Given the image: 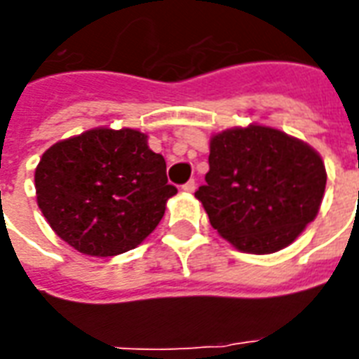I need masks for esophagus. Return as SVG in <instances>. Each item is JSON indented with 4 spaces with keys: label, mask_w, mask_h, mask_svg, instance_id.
Here are the masks:
<instances>
[{
    "label": "esophagus",
    "mask_w": 359,
    "mask_h": 359,
    "mask_svg": "<svg viewBox=\"0 0 359 359\" xmlns=\"http://www.w3.org/2000/svg\"><path fill=\"white\" fill-rule=\"evenodd\" d=\"M182 190L188 191V194H191V191H196V180H194V179L188 180L186 184H182Z\"/></svg>",
    "instance_id": "obj_1"
}]
</instances>
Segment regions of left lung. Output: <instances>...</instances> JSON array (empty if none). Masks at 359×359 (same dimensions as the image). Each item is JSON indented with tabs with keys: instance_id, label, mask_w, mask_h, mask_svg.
I'll use <instances>...</instances> for the list:
<instances>
[{
	"instance_id": "1",
	"label": "left lung",
	"mask_w": 359,
	"mask_h": 359,
	"mask_svg": "<svg viewBox=\"0 0 359 359\" xmlns=\"http://www.w3.org/2000/svg\"><path fill=\"white\" fill-rule=\"evenodd\" d=\"M208 165L196 197L214 229L245 253L287 248L323 203V158L276 128L251 124L214 135Z\"/></svg>"
}]
</instances>
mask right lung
<instances>
[{
	"instance_id": "1",
	"label": "right lung",
	"mask_w": 359,
	"mask_h": 359,
	"mask_svg": "<svg viewBox=\"0 0 359 359\" xmlns=\"http://www.w3.org/2000/svg\"><path fill=\"white\" fill-rule=\"evenodd\" d=\"M35 188L59 238L95 257L134 250L177 194L162 154L130 128H95L52 145L36 165Z\"/></svg>"
}]
</instances>
